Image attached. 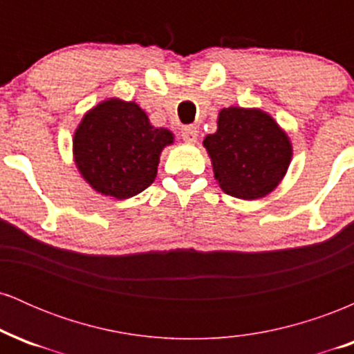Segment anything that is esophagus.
I'll use <instances>...</instances> for the list:
<instances>
[{
  "mask_svg": "<svg viewBox=\"0 0 354 354\" xmlns=\"http://www.w3.org/2000/svg\"><path fill=\"white\" fill-rule=\"evenodd\" d=\"M181 138L186 141V143H196L198 141V129L196 126L188 124L181 128Z\"/></svg>",
  "mask_w": 354,
  "mask_h": 354,
  "instance_id": "obj_1",
  "label": "esophagus"
}]
</instances>
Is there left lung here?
Masks as SVG:
<instances>
[{
    "label": "left lung",
    "instance_id": "left-lung-1",
    "mask_svg": "<svg viewBox=\"0 0 354 354\" xmlns=\"http://www.w3.org/2000/svg\"><path fill=\"white\" fill-rule=\"evenodd\" d=\"M219 188L239 200H259L281 183L293 156L284 129L258 108H223L218 129L203 141Z\"/></svg>",
    "mask_w": 354,
    "mask_h": 354
}]
</instances>
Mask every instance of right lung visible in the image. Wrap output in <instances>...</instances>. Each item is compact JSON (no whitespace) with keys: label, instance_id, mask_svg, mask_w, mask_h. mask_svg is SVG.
<instances>
[{"label":"right lung","instance_id":"right-lung-1","mask_svg":"<svg viewBox=\"0 0 354 354\" xmlns=\"http://www.w3.org/2000/svg\"><path fill=\"white\" fill-rule=\"evenodd\" d=\"M135 101L109 98L83 116L73 136V156L84 181L104 196L128 200L148 188L161 151L173 145Z\"/></svg>","mask_w":354,"mask_h":354}]
</instances>
